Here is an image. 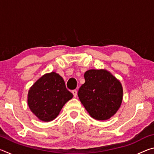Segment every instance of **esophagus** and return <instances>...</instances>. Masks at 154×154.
<instances>
[{
  "instance_id": "34e87169",
  "label": "esophagus",
  "mask_w": 154,
  "mask_h": 154,
  "mask_svg": "<svg viewBox=\"0 0 154 154\" xmlns=\"http://www.w3.org/2000/svg\"><path fill=\"white\" fill-rule=\"evenodd\" d=\"M72 94H73L74 97H76L77 95V91L76 90H74L72 91Z\"/></svg>"
}]
</instances>
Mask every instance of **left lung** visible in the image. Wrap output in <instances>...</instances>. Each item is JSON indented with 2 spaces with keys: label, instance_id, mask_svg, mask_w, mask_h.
Wrapping results in <instances>:
<instances>
[{
  "label": "left lung",
  "instance_id": "left-lung-1",
  "mask_svg": "<svg viewBox=\"0 0 154 154\" xmlns=\"http://www.w3.org/2000/svg\"><path fill=\"white\" fill-rule=\"evenodd\" d=\"M85 83L78 96L90 116L106 120L119 110L123 100L121 82L106 69H90L84 73Z\"/></svg>",
  "mask_w": 154,
  "mask_h": 154
}]
</instances>
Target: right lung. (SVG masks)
I'll use <instances>...</instances> for the list:
<instances>
[{
    "mask_svg": "<svg viewBox=\"0 0 154 154\" xmlns=\"http://www.w3.org/2000/svg\"><path fill=\"white\" fill-rule=\"evenodd\" d=\"M72 97L62 77L56 72H51L43 75L30 88L27 102L36 118L47 122L54 120Z\"/></svg>",
    "mask_w": 154,
    "mask_h": 154,
    "instance_id": "obj_1",
    "label": "right lung"
}]
</instances>
